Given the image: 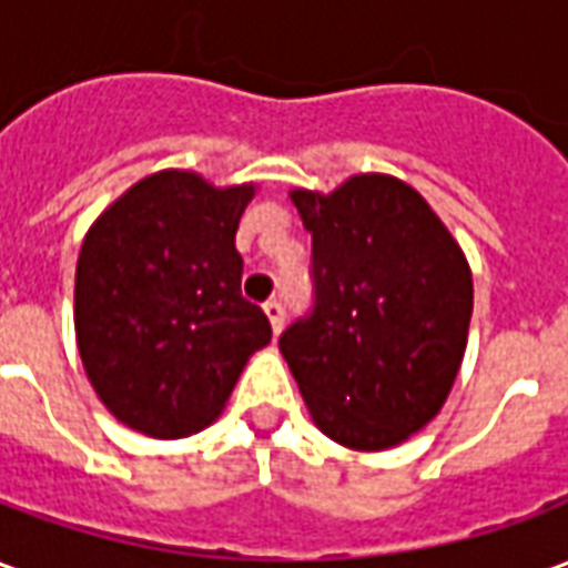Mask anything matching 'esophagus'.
Segmentation results:
<instances>
[{"label":"esophagus","mask_w":568,"mask_h":568,"mask_svg":"<svg viewBox=\"0 0 568 568\" xmlns=\"http://www.w3.org/2000/svg\"><path fill=\"white\" fill-rule=\"evenodd\" d=\"M264 313H267V320H271L273 334L283 332V325H285V307H283V304H280V301H267V304H264Z\"/></svg>","instance_id":"1"}]
</instances>
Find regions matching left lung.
<instances>
[{"mask_svg": "<svg viewBox=\"0 0 568 568\" xmlns=\"http://www.w3.org/2000/svg\"><path fill=\"white\" fill-rule=\"evenodd\" d=\"M313 236L310 316L280 353L313 423L349 450H389L438 417L463 365L471 267L417 187L349 175L332 194L295 187Z\"/></svg>", "mask_w": 568, "mask_h": 568, "instance_id": "8db88e82", "label": "left lung"}]
</instances>
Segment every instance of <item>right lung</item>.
I'll return each instance as SVG.
<instances>
[{"label":"right lung","instance_id":"1","mask_svg":"<svg viewBox=\"0 0 568 568\" xmlns=\"http://www.w3.org/2000/svg\"><path fill=\"white\" fill-rule=\"evenodd\" d=\"M255 185L191 170L140 179L84 234L75 341L109 414L149 438H187L224 410L271 322L240 292L234 246Z\"/></svg>","mask_w":568,"mask_h":568}]
</instances>
